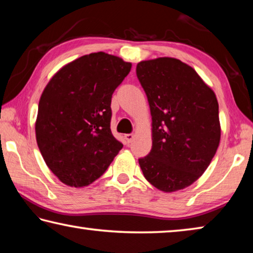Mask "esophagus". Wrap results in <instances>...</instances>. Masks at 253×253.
Segmentation results:
<instances>
[{"instance_id": "1", "label": "esophagus", "mask_w": 253, "mask_h": 253, "mask_svg": "<svg viewBox=\"0 0 253 253\" xmlns=\"http://www.w3.org/2000/svg\"><path fill=\"white\" fill-rule=\"evenodd\" d=\"M135 138V135L134 134H126L125 135V139L127 140V143H131L132 139Z\"/></svg>"}]
</instances>
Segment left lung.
Segmentation results:
<instances>
[{
    "label": "left lung",
    "mask_w": 253,
    "mask_h": 253,
    "mask_svg": "<svg viewBox=\"0 0 253 253\" xmlns=\"http://www.w3.org/2000/svg\"><path fill=\"white\" fill-rule=\"evenodd\" d=\"M136 75L152 115L153 146L139 158L145 178L170 193L193 184L219 147L215 93L193 68L175 58L140 61Z\"/></svg>",
    "instance_id": "left-lung-1"
}]
</instances>
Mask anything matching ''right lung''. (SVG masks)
<instances>
[{
    "instance_id": "add662e5",
    "label": "right lung",
    "mask_w": 253,
    "mask_h": 253,
    "mask_svg": "<svg viewBox=\"0 0 253 253\" xmlns=\"http://www.w3.org/2000/svg\"><path fill=\"white\" fill-rule=\"evenodd\" d=\"M131 63L105 52L83 55L62 67L42 92L37 143L45 164L66 185L99 178L123 144L111 134V96Z\"/></svg>"
}]
</instances>
